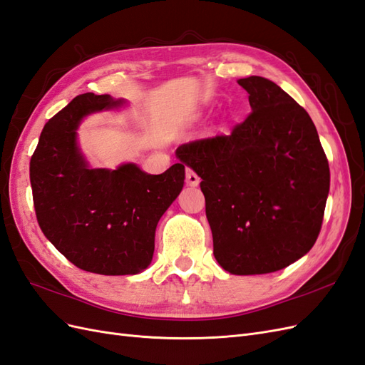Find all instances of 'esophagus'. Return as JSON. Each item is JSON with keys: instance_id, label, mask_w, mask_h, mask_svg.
<instances>
[{"instance_id": "esophagus-1", "label": "esophagus", "mask_w": 365, "mask_h": 365, "mask_svg": "<svg viewBox=\"0 0 365 365\" xmlns=\"http://www.w3.org/2000/svg\"><path fill=\"white\" fill-rule=\"evenodd\" d=\"M186 183H188L190 186H199L200 177L197 175L194 171L188 170V171H186Z\"/></svg>"}]
</instances>
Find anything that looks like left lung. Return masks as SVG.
Instances as JSON below:
<instances>
[{
    "label": "left lung",
    "instance_id": "left-lung-1",
    "mask_svg": "<svg viewBox=\"0 0 365 365\" xmlns=\"http://www.w3.org/2000/svg\"><path fill=\"white\" fill-rule=\"evenodd\" d=\"M252 113L229 136L175 155L200 177L217 263L232 275L284 269L315 245L330 171L307 111L275 82L238 79Z\"/></svg>",
    "mask_w": 365,
    "mask_h": 365
}]
</instances>
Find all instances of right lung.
Instances as JSON below:
<instances>
[{
	"label": "right lung",
	"mask_w": 365,
	"mask_h": 365,
	"mask_svg": "<svg viewBox=\"0 0 365 365\" xmlns=\"http://www.w3.org/2000/svg\"><path fill=\"white\" fill-rule=\"evenodd\" d=\"M125 99L86 93L51 118L30 160L38 223L68 262L101 275H136L151 264L155 227L180 194L185 165L148 174L136 163L93 168L78 140L91 114L118 111Z\"/></svg>",
	"instance_id": "right-lung-1"
}]
</instances>
